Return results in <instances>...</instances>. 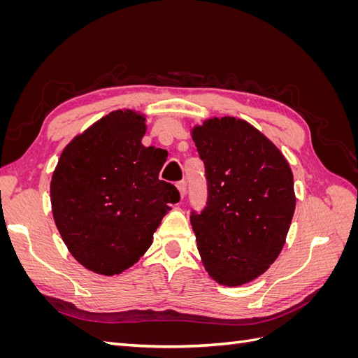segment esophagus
Returning a JSON list of instances; mask_svg holds the SVG:
<instances>
[{
	"label": "esophagus",
	"instance_id": "1",
	"mask_svg": "<svg viewBox=\"0 0 358 358\" xmlns=\"http://www.w3.org/2000/svg\"><path fill=\"white\" fill-rule=\"evenodd\" d=\"M178 189H179V194H180V197L183 199V196H185V192H187V183L185 182H178Z\"/></svg>",
	"mask_w": 358,
	"mask_h": 358
}]
</instances>
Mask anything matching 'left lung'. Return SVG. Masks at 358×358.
Returning a JSON list of instances; mask_svg holds the SVG:
<instances>
[{
    "mask_svg": "<svg viewBox=\"0 0 358 358\" xmlns=\"http://www.w3.org/2000/svg\"><path fill=\"white\" fill-rule=\"evenodd\" d=\"M191 134L208 179L206 208L191 213L203 266L221 285L248 284L284 248L296 209L292 171L243 119L210 117Z\"/></svg>",
    "mask_w": 358,
    "mask_h": 358,
    "instance_id": "1",
    "label": "left lung"
}]
</instances>
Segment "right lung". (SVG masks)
I'll list each match as a JSON object with an SVG mask.
<instances>
[{
    "mask_svg": "<svg viewBox=\"0 0 358 358\" xmlns=\"http://www.w3.org/2000/svg\"><path fill=\"white\" fill-rule=\"evenodd\" d=\"M145 115L115 110L64 148L50 180L57 229L70 254L94 273L112 276L137 263L171 203L159 180L166 150L143 146Z\"/></svg>",
    "mask_w": 358,
    "mask_h": 358,
    "instance_id": "1",
    "label": "right lung"
}]
</instances>
